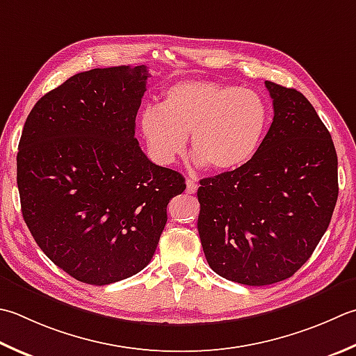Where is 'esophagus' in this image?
<instances>
[{
  "mask_svg": "<svg viewBox=\"0 0 356 356\" xmlns=\"http://www.w3.org/2000/svg\"><path fill=\"white\" fill-rule=\"evenodd\" d=\"M197 188H199V185H197L196 180L186 179V193L188 194H194V193L197 191Z\"/></svg>",
  "mask_w": 356,
  "mask_h": 356,
  "instance_id": "esophagus-1",
  "label": "esophagus"
}]
</instances>
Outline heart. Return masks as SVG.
Wrapping results in <instances>:
<instances>
[{
  "mask_svg": "<svg viewBox=\"0 0 356 356\" xmlns=\"http://www.w3.org/2000/svg\"><path fill=\"white\" fill-rule=\"evenodd\" d=\"M268 122V104L259 92L216 81L176 83L163 92L162 104H148L140 114L143 138L157 163L176 162L190 134L196 162L219 172L253 159Z\"/></svg>",
  "mask_w": 356,
  "mask_h": 356,
  "instance_id": "b5f03b06",
  "label": "heart"
}]
</instances>
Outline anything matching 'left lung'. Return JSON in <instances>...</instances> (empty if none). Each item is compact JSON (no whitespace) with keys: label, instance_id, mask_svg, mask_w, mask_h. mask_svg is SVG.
<instances>
[{"label":"left lung","instance_id":"left-lung-1","mask_svg":"<svg viewBox=\"0 0 356 356\" xmlns=\"http://www.w3.org/2000/svg\"><path fill=\"white\" fill-rule=\"evenodd\" d=\"M275 117L253 159L200 180L197 229L208 266L228 281L293 276L321 241L338 199V157L315 108L266 81Z\"/></svg>","mask_w":356,"mask_h":356}]
</instances>
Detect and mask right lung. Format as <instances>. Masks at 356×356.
Masks as SVG:
<instances>
[{
  "label": "right lung",
  "instance_id": "add662e5",
  "mask_svg": "<svg viewBox=\"0 0 356 356\" xmlns=\"http://www.w3.org/2000/svg\"><path fill=\"white\" fill-rule=\"evenodd\" d=\"M148 67L90 69L35 103L17 156L21 211L35 242L74 280L108 285L154 256L180 172L138 146Z\"/></svg>",
  "mask_w": 356,
  "mask_h": 356
}]
</instances>
